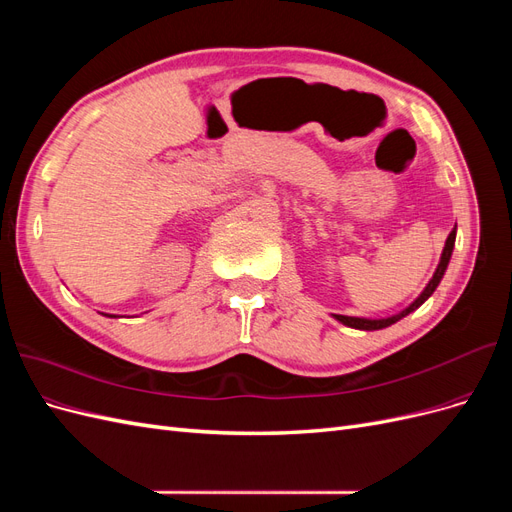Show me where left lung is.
Returning a JSON list of instances; mask_svg holds the SVG:
<instances>
[{
  "mask_svg": "<svg viewBox=\"0 0 512 512\" xmlns=\"http://www.w3.org/2000/svg\"><path fill=\"white\" fill-rule=\"evenodd\" d=\"M455 237H457V228H453V230H451V235H448V239H446V243H444L442 256H440V262H438V269H436V273H433V277L429 280V284L425 286V290H423L421 294H418V297H416V299H414L406 309H401L399 314L389 316V318H356V316L333 314V318H335L337 322L346 324V327H350V329H359V331H378V329H386V327H391V324H395L397 320L406 318L408 314H412V312H414V309L421 307V305L431 297L433 290L438 288V284L442 282V277H444V273H446L448 262H451V256H453Z\"/></svg>",
  "mask_w": 512,
  "mask_h": 512,
  "instance_id": "obj_1",
  "label": "left lung"
}]
</instances>
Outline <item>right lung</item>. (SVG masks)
<instances>
[{
    "instance_id": "add662e5",
    "label": "right lung",
    "mask_w": 512,
    "mask_h": 512,
    "mask_svg": "<svg viewBox=\"0 0 512 512\" xmlns=\"http://www.w3.org/2000/svg\"><path fill=\"white\" fill-rule=\"evenodd\" d=\"M108 318H115V316H108Z\"/></svg>"
}]
</instances>
